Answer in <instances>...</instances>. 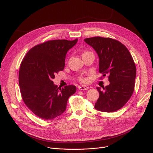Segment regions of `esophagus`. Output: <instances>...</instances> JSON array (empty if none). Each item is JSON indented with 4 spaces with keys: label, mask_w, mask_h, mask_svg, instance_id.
Masks as SVG:
<instances>
[{
    "label": "esophagus",
    "mask_w": 153,
    "mask_h": 153,
    "mask_svg": "<svg viewBox=\"0 0 153 153\" xmlns=\"http://www.w3.org/2000/svg\"><path fill=\"white\" fill-rule=\"evenodd\" d=\"M89 89V87H87V86H80V87H79V89L81 90V91H87Z\"/></svg>",
    "instance_id": "esophagus-1"
}]
</instances>
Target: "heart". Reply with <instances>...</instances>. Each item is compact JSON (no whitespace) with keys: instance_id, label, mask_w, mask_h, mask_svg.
I'll return each instance as SVG.
<instances>
[{"instance_id":"b5f03b06","label":"heart","mask_w":153,"mask_h":153,"mask_svg":"<svg viewBox=\"0 0 153 153\" xmlns=\"http://www.w3.org/2000/svg\"><path fill=\"white\" fill-rule=\"evenodd\" d=\"M87 53V52H84V53ZM83 53V54H84ZM81 81V82H87V79H85V78H84V77H82V78H81V79H80Z\"/></svg>"}]
</instances>
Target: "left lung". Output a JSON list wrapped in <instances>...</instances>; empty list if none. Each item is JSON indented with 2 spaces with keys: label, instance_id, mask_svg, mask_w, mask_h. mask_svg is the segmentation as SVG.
Returning <instances> with one entry per match:
<instances>
[{
  "label": "left lung",
  "instance_id": "8db88e82",
  "mask_svg": "<svg viewBox=\"0 0 153 153\" xmlns=\"http://www.w3.org/2000/svg\"><path fill=\"white\" fill-rule=\"evenodd\" d=\"M99 58V72L108 76L110 84L97 87L99 98L95 108L113 112L122 108L132 95L136 70L133 59L126 47L116 39L96 36L84 39Z\"/></svg>",
  "mask_w": 153,
  "mask_h": 153
}]
</instances>
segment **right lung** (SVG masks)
Here are the masks:
<instances>
[{
    "label": "right lung",
    "instance_id": "1",
    "mask_svg": "<svg viewBox=\"0 0 153 153\" xmlns=\"http://www.w3.org/2000/svg\"><path fill=\"white\" fill-rule=\"evenodd\" d=\"M77 40L46 42L32 48L23 59L19 77L22 97L37 117L51 120L61 115L69 97L76 92L75 85L59 88L52 80L64 69L66 55Z\"/></svg>",
    "mask_w": 153,
    "mask_h": 153
}]
</instances>
